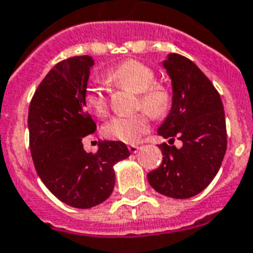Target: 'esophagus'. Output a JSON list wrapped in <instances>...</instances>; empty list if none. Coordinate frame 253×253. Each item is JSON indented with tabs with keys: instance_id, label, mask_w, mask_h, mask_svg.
<instances>
[{
	"instance_id": "obj_1",
	"label": "esophagus",
	"mask_w": 253,
	"mask_h": 253,
	"mask_svg": "<svg viewBox=\"0 0 253 253\" xmlns=\"http://www.w3.org/2000/svg\"><path fill=\"white\" fill-rule=\"evenodd\" d=\"M128 151H130L131 153H136V152L139 151V145H135V144L128 145Z\"/></svg>"
}]
</instances>
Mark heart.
<instances>
[{"instance_id":"b5f03b06","label":"heart","mask_w":253,"mask_h":253,"mask_svg":"<svg viewBox=\"0 0 253 253\" xmlns=\"http://www.w3.org/2000/svg\"><path fill=\"white\" fill-rule=\"evenodd\" d=\"M109 82L118 87L127 88L137 93V105L153 117L168 114L171 108L173 94L164 84L155 83L153 69L136 59L123 61L106 74ZM84 104L88 110L98 117L108 112V97L105 88L97 82L89 83L84 91ZM149 130V116L146 112H139L132 116L113 117L105 123L102 132L109 139L135 144Z\"/></svg>"}]
</instances>
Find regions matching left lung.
Here are the masks:
<instances>
[{
	"label": "left lung",
	"instance_id": "8db88e82",
	"mask_svg": "<svg viewBox=\"0 0 253 253\" xmlns=\"http://www.w3.org/2000/svg\"><path fill=\"white\" fill-rule=\"evenodd\" d=\"M162 66L171 79L173 102L157 133L182 141L160 144L161 165L148 173L159 194L188 199L200 194L218 173L226 153V121L219 93L191 59L170 53Z\"/></svg>",
	"mask_w": 253,
	"mask_h": 253
}]
</instances>
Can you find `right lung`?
Segmentation results:
<instances>
[{"label": "right lung", "mask_w": 253, "mask_h": 253, "mask_svg": "<svg viewBox=\"0 0 253 253\" xmlns=\"http://www.w3.org/2000/svg\"><path fill=\"white\" fill-rule=\"evenodd\" d=\"M93 63L89 55L57 63L28 110L31 155L40 179L58 200L80 209L96 207L112 195L113 168L130 156L122 141L104 140L96 153L84 151L83 137L96 130L84 104Z\"/></svg>", "instance_id": "add662e5"}]
</instances>
